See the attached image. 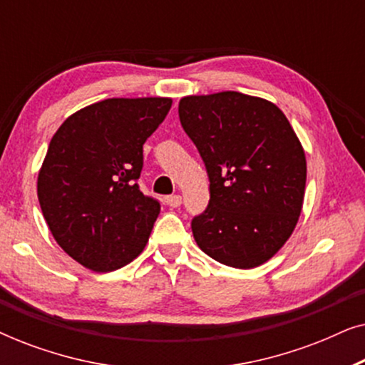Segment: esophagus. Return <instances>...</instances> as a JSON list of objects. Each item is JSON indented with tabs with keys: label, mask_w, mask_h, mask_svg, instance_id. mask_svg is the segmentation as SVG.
I'll return each instance as SVG.
<instances>
[{
	"label": "esophagus",
	"mask_w": 365,
	"mask_h": 365,
	"mask_svg": "<svg viewBox=\"0 0 365 365\" xmlns=\"http://www.w3.org/2000/svg\"><path fill=\"white\" fill-rule=\"evenodd\" d=\"M164 201H166L168 206L179 207V206H181V204H182V197L179 196V194H173V196H168L166 199H164Z\"/></svg>",
	"instance_id": "esophagus-1"
}]
</instances>
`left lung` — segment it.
<instances>
[{"label":"left lung","mask_w":365,"mask_h":365,"mask_svg":"<svg viewBox=\"0 0 365 365\" xmlns=\"http://www.w3.org/2000/svg\"><path fill=\"white\" fill-rule=\"evenodd\" d=\"M179 119L209 176L211 199L191 222L197 246L224 266H261L301 216L307 166L291 123L276 104L237 91L182 98Z\"/></svg>","instance_id":"8db88e82"}]
</instances>
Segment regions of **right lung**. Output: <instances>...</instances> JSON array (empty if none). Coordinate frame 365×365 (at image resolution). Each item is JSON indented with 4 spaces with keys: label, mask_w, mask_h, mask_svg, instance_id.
Listing matches in <instances>:
<instances>
[{
    "label": "right lung",
    "mask_w": 365,
    "mask_h": 365,
    "mask_svg": "<svg viewBox=\"0 0 365 365\" xmlns=\"http://www.w3.org/2000/svg\"><path fill=\"white\" fill-rule=\"evenodd\" d=\"M169 98H111L79 109L49 143L38 199L63 251L94 272L143 252L159 201L139 191L143 144L171 109Z\"/></svg>",
    "instance_id": "obj_1"
}]
</instances>
